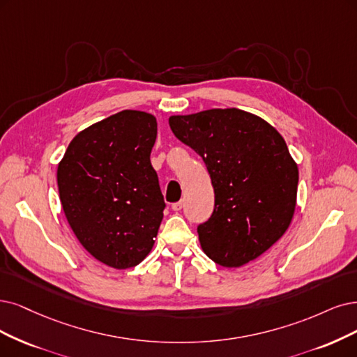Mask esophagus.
Wrapping results in <instances>:
<instances>
[{
  "instance_id": "obj_1",
  "label": "esophagus",
  "mask_w": 357,
  "mask_h": 357,
  "mask_svg": "<svg viewBox=\"0 0 357 357\" xmlns=\"http://www.w3.org/2000/svg\"><path fill=\"white\" fill-rule=\"evenodd\" d=\"M183 208V202H178V203H174L172 204V210H175V212H179V210Z\"/></svg>"
}]
</instances>
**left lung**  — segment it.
<instances>
[{"mask_svg":"<svg viewBox=\"0 0 357 357\" xmlns=\"http://www.w3.org/2000/svg\"><path fill=\"white\" fill-rule=\"evenodd\" d=\"M175 137L203 157L215 210L197 228L203 252L223 268H240L288 229L297 203L298 167L282 135L240 109L169 117Z\"/></svg>","mask_w":357,"mask_h":357,"instance_id":"8db88e82","label":"left lung"}]
</instances>
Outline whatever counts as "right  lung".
Wrapping results in <instances>:
<instances>
[{"label": "right lung", "instance_id": "add662e5", "mask_svg": "<svg viewBox=\"0 0 357 357\" xmlns=\"http://www.w3.org/2000/svg\"><path fill=\"white\" fill-rule=\"evenodd\" d=\"M157 121L123 110L85 128L57 166L63 212L86 252L114 269L149 256L165 200L150 154Z\"/></svg>", "mask_w": 357, "mask_h": 357}]
</instances>
